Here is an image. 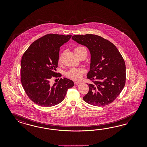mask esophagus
Here are the masks:
<instances>
[{
  "mask_svg": "<svg viewBox=\"0 0 147 147\" xmlns=\"http://www.w3.org/2000/svg\"><path fill=\"white\" fill-rule=\"evenodd\" d=\"M74 84L76 85H79V84H80V82H77V81H74Z\"/></svg>",
  "mask_w": 147,
  "mask_h": 147,
  "instance_id": "esophagus-1",
  "label": "esophagus"
}]
</instances>
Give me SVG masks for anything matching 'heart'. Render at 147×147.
Here are the masks:
<instances>
[{
  "instance_id": "obj_1",
  "label": "heart",
  "mask_w": 147,
  "mask_h": 147,
  "mask_svg": "<svg viewBox=\"0 0 147 147\" xmlns=\"http://www.w3.org/2000/svg\"><path fill=\"white\" fill-rule=\"evenodd\" d=\"M81 49H86L84 47H77L74 49V51H79ZM61 60V58L59 59V61ZM85 70L81 68H72L67 73V76L72 80H79L82 77L83 74L85 73Z\"/></svg>"
}]
</instances>
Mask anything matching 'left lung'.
<instances>
[{
    "instance_id": "1",
    "label": "left lung",
    "mask_w": 147,
    "mask_h": 147,
    "mask_svg": "<svg viewBox=\"0 0 147 147\" xmlns=\"http://www.w3.org/2000/svg\"><path fill=\"white\" fill-rule=\"evenodd\" d=\"M71 39L87 47L90 54L87 76L93 83L88 84L89 92L84 100L98 107L111 103L125 83V65L119 50L109 41L94 34L76 35Z\"/></svg>"
}]
</instances>
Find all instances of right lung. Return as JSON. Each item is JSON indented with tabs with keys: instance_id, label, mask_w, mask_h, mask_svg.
<instances>
[{
	"instance_id": "right-lung-1",
	"label": "right lung",
	"mask_w": 147,
	"mask_h": 147,
	"mask_svg": "<svg viewBox=\"0 0 147 147\" xmlns=\"http://www.w3.org/2000/svg\"><path fill=\"white\" fill-rule=\"evenodd\" d=\"M71 35L49 34L36 40L22 55L21 81L28 98L42 107H52L61 102L67 90L74 82L66 78L53 85L52 77H60L55 71L58 67L60 47L67 42Z\"/></svg>"
}]
</instances>
